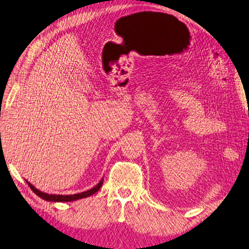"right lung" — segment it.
<instances>
[{"label": "right lung", "instance_id": "1", "mask_svg": "<svg viewBox=\"0 0 249 249\" xmlns=\"http://www.w3.org/2000/svg\"><path fill=\"white\" fill-rule=\"evenodd\" d=\"M103 181L104 179H102L100 182L97 183L95 186H93L92 189L88 190V191H84L82 193H77V194H72V195H56V194H48V193H44V192H42L40 190L36 189V187L31 184L30 182H27V184L30 186V189L35 192V193L41 197L42 199H44L46 201H59V203H67V201H73V200H77V199H81V198H86L89 197V196L93 195L94 193L101 189L102 185H103Z\"/></svg>", "mask_w": 249, "mask_h": 249}]
</instances>
